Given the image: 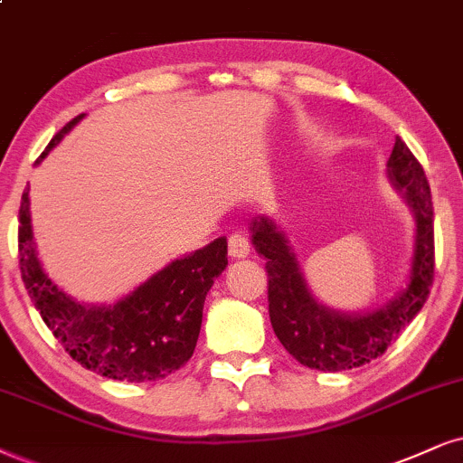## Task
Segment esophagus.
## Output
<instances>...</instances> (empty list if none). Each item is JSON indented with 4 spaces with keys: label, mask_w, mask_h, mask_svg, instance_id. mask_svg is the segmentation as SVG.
<instances>
[{
    "label": "esophagus",
    "mask_w": 463,
    "mask_h": 463,
    "mask_svg": "<svg viewBox=\"0 0 463 463\" xmlns=\"http://www.w3.org/2000/svg\"><path fill=\"white\" fill-rule=\"evenodd\" d=\"M227 250H230L232 260H244L250 250L249 238L242 236V233H232L230 242H227Z\"/></svg>",
    "instance_id": "esophagus-1"
}]
</instances>
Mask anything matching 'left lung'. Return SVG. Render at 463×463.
<instances>
[{"instance_id": "1", "label": "left lung", "mask_w": 463, "mask_h": 463, "mask_svg": "<svg viewBox=\"0 0 463 463\" xmlns=\"http://www.w3.org/2000/svg\"><path fill=\"white\" fill-rule=\"evenodd\" d=\"M389 178L412 208L416 236L406 288L384 307L367 313H339L319 305L307 288L285 233L266 216L250 222L253 244L266 258L268 313L285 350L317 371H345L382 356L423 309L433 283V203L425 171L410 147L395 139Z\"/></svg>"}]
</instances>
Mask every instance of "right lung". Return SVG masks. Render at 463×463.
<instances>
[{
    "mask_svg": "<svg viewBox=\"0 0 463 463\" xmlns=\"http://www.w3.org/2000/svg\"><path fill=\"white\" fill-rule=\"evenodd\" d=\"M77 116L49 141L43 161ZM19 266L27 294L55 339L81 367L111 380L156 382L188 363L202 328L205 294L227 266V238L174 260L116 305H81L61 292L38 261L30 188L19 208Z\"/></svg>",
    "mask_w": 463,
    "mask_h": 463,
    "instance_id": "add662e5",
    "label": "right lung"
}]
</instances>
